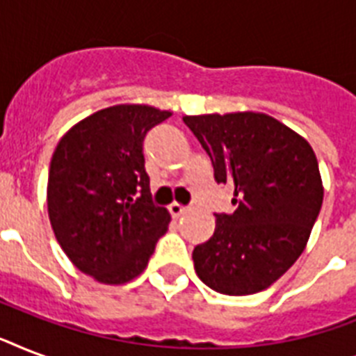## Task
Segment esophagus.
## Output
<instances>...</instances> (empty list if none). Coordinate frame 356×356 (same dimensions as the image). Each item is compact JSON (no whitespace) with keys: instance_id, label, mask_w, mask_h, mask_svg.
Returning a JSON list of instances; mask_svg holds the SVG:
<instances>
[{"instance_id":"34e87169","label":"esophagus","mask_w":356,"mask_h":356,"mask_svg":"<svg viewBox=\"0 0 356 356\" xmlns=\"http://www.w3.org/2000/svg\"><path fill=\"white\" fill-rule=\"evenodd\" d=\"M170 209V214H172L173 218H179V216H183V214H186L188 212V209L183 205H179V203H172V205L168 207Z\"/></svg>"}]
</instances>
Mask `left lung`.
Segmentation results:
<instances>
[{
    "label": "left lung",
    "mask_w": 356,
    "mask_h": 356,
    "mask_svg": "<svg viewBox=\"0 0 356 356\" xmlns=\"http://www.w3.org/2000/svg\"><path fill=\"white\" fill-rule=\"evenodd\" d=\"M214 166L234 186L233 214H216L211 240L192 253L195 273L225 296L266 290L286 273L309 242L323 203L314 149L264 113L183 116Z\"/></svg>",
    "instance_id": "obj_1"
}]
</instances>
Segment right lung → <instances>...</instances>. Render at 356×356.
Returning a JSON list of instances; mask_svg holds the SVG:
<instances>
[{"mask_svg":"<svg viewBox=\"0 0 356 356\" xmlns=\"http://www.w3.org/2000/svg\"><path fill=\"white\" fill-rule=\"evenodd\" d=\"M170 111L122 103L77 122L58 140L47 177V214L72 264L103 284L145 270L170 212L151 201L144 136Z\"/></svg>","mask_w":356,"mask_h":356,"instance_id":"1","label":"right lung"}]
</instances>
